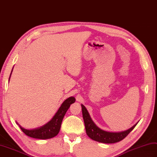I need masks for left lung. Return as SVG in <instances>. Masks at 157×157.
Returning a JSON list of instances; mask_svg holds the SVG:
<instances>
[{"label":"left lung","mask_w":157,"mask_h":157,"mask_svg":"<svg viewBox=\"0 0 157 157\" xmlns=\"http://www.w3.org/2000/svg\"><path fill=\"white\" fill-rule=\"evenodd\" d=\"M82 109L86 133L90 138L95 141L103 143H115L119 142L125 138L136 125V124L129 129L121 132H107L97 127L91 119L89 113L83 105H82Z\"/></svg>","instance_id":"obj_1"}]
</instances>
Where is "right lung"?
Instances as JSON below:
<instances>
[{
	"mask_svg": "<svg viewBox=\"0 0 157 157\" xmlns=\"http://www.w3.org/2000/svg\"><path fill=\"white\" fill-rule=\"evenodd\" d=\"M75 101V99L74 97H70L66 99L62 104L61 107L59 108L57 113H56L52 119L42 127L34 130H27L22 128L21 126L19 125V127L24 133H25L27 136H30V137L38 139H48L54 137L58 134L64 115H65L67 109H69L71 104L74 103Z\"/></svg>",
	"mask_w": 157,
	"mask_h": 157,
	"instance_id": "obj_1",
	"label": "right lung"
}]
</instances>
